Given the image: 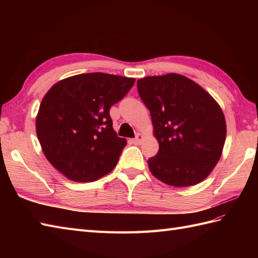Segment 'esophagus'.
Returning a JSON list of instances; mask_svg holds the SVG:
<instances>
[{
	"instance_id": "34e87169",
	"label": "esophagus",
	"mask_w": 258,
	"mask_h": 258,
	"mask_svg": "<svg viewBox=\"0 0 258 258\" xmlns=\"http://www.w3.org/2000/svg\"><path fill=\"white\" fill-rule=\"evenodd\" d=\"M143 139H144V136L142 135V134H140V133H138V134H136V138L133 139L132 142H133L134 144H141L142 141H143Z\"/></svg>"
}]
</instances>
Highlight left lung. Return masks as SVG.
Returning <instances> with one entry per match:
<instances>
[{"mask_svg": "<svg viewBox=\"0 0 258 258\" xmlns=\"http://www.w3.org/2000/svg\"><path fill=\"white\" fill-rule=\"evenodd\" d=\"M138 90L160 144L157 154L147 161L151 173L175 187L204 180L225 143L221 106L194 81L175 73L141 79Z\"/></svg>", "mask_w": 258, "mask_h": 258, "instance_id": "1", "label": "left lung"}]
</instances>
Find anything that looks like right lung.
I'll return each instance as SVG.
<instances>
[{
  "instance_id": "1",
  "label": "right lung",
  "mask_w": 258,
  "mask_h": 258,
  "mask_svg": "<svg viewBox=\"0 0 258 258\" xmlns=\"http://www.w3.org/2000/svg\"><path fill=\"white\" fill-rule=\"evenodd\" d=\"M135 79L106 73L71 76L43 97L36 134L47 161L74 182H94L113 171L126 140L113 130L109 108Z\"/></svg>"
}]
</instances>
